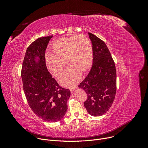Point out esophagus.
Returning a JSON list of instances; mask_svg holds the SVG:
<instances>
[{"label":"esophagus","instance_id":"esophagus-1","mask_svg":"<svg viewBox=\"0 0 148 148\" xmlns=\"http://www.w3.org/2000/svg\"><path fill=\"white\" fill-rule=\"evenodd\" d=\"M77 88H78L77 86H75V87H73V88H70V91H71V92H73L75 89H77Z\"/></svg>","mask_w":148,"mask_h":148}]
</instances>
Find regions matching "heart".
I'll return each mask as SVG.
<instances>
[{"label": "heart", "instance_id": "b5f03b06", "mask_svg": "<svg viewBox=\"0 0 148 148\" xmlns=\"http://www.w3.org/2000/svg\"><path fill=\"white\" fill-rule=\"evenodd\" d=\"M52 53L47 51L45 60L53 75L59 77L65 66L60 83L65 86H72L80 80L82 71H87L93 60V50L89 38L84 35L61 38L52 45Z\"/></svg>", "mask_w": 148, "mask_h": 148}]
</instances>
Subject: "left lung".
Here are the masks:
<instances>
[{
  "instance_id": "obj_1",
  "label": "left lung",
  "mask_w": 148,
  "mask_h": 148,
  "mask_svg": "<svg viewBox=\"0 0 148 148\" xmlns=\"http://www.w3.org/2000/svg\"><path fill=\"white\" fill-rule=\"evenodd\" d=\"M93 50L90 71L79 88L88 95L84 106L89 114L99 116L112 106L116 92V71L114 60L105 42L95 35L88 33Z\"/></svg>"
}]
</instances>
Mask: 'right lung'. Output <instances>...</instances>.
Instances as JSON below:
<instances>
[{
    "label": "right lung",
    "mask_w": 148,
    "mask_h": 148,
    "mask_svg": "<svg viewBox=\"0 0 148 148\" xmlns=\"http://www.w3.org/2000/svg\"><path fill=\"white\" fill-rule=\"evenodd\" d=\"M53 36L39 38L28 47L23 62L21 79L31 110L44 121L56 122L65 116L71 92L59 86L46 66L45 50Z\"/></svg>",
    "instance_id": "add662e5"
}]
</instances>
